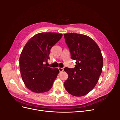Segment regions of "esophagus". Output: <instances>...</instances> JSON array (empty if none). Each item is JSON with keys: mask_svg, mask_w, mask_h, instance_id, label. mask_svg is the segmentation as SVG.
Masks as SVG:
<instances>
[{"mask_svg": "<svg viewBox=\"0 0 120 120\" xmlns=\"http://www.w3.org/2000/svg\"><path fill=\"white\" fill-rule=\"evenodd\" d=\"M58 69H59V71H60V72H62V71H64V68H58Z\"/></svg>", "mask_w": 120, "mask_h": 120, "instance_id": "esophagus-1", "label": "esophagus"}]
</instances>
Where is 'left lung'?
<instances>
[{
    "label": "left lung",
    "mask_w": 120,
    "mask_h": 120,
    "mask_svg": "<svg viewBox=\"0 0 120 120\" xmlns=\"http://www.w3.org/2000/svg\"><path fill=\"white\" fill-rule=\"evenodd\" d=\"M75 68H64L68 78L64 88L71 95L81 97L88 94L97 83L103 67V58L99 46L88 36L82 34H64Z\"/></svg>",
    "instance_id": "left-lung-1"
}]
</instances>
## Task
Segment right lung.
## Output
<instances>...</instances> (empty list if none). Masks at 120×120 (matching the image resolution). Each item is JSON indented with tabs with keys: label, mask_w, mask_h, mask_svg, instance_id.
<instances>
[{
	"label": "right lung",
	"mask_w": 120,
	"mask_h": 120,
	"mask_svg": "<svg viewBox=\"0 0 120 120\" xmlns=\"http://www.w3.org/2000/svg\"><path fill=\"white\" fill-rule=\"evenodd\" d=\"M63 37L55 32H41L27 42L19 57L21 78L27 88L36 93L49 91L59 73L58 68L47 67L50 50Z\"/></svg>",
	"instance_id": "1"
}]
</instances>
